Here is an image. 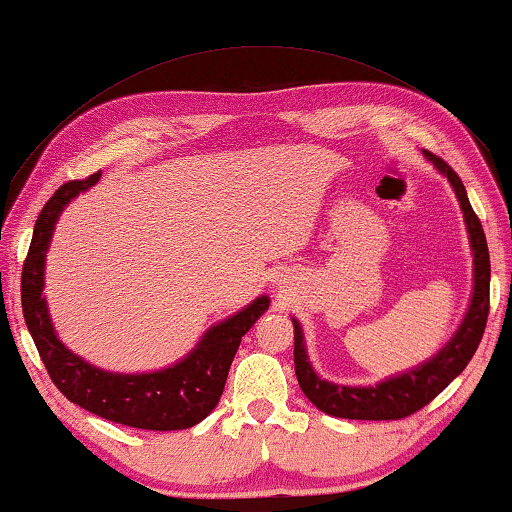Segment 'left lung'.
I'll use <instances>...</instances> for the list:
<instances>
[{"label":"left lung","mask_w":512,"mask_h":512,"mask_svg":"<svg viewBox=\"0 0 512 512\" xmlns=\"http://www.w3.org/2000/svg\"><path fill=\"white\" fill-rule=\"evenodd\" d=\"M424 158L433 162L443 176L452 183L458 203H461L463 219L470 235V246L474 255V291L470 307L463 318L461 327L447 341L436 357L420 363L418 368H411L397 377H388L375 386H343L332 381L320 379L311 368L305 336L296 318H293V363H296V377L302 393L309 397V402L327 415L345 420H400L420 411L433 397L443 393L452 381L461 375L467 363L479 348L485 323H488L490 311V255L488 241H485L479 216L474 214L467 192L456 176V171L449 167L438 155L424 151Z\"/></svg>","instance_id":"obj_1"}]
</instances>
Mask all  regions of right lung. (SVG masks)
<instances>
[{"mask_svg":"<svg viewBox=\"0 0 512 512\" xmlns=\"http://www.w3.org/2000/svg\"><path fill=\"white\" fill-rule=\"evenodd\" d=\"M99 178L101 171L85 180L65 183L42 207L22 268L24 320L51 381L69 402L126 427L149 431L189 429L205 420L219 404L241 336L255 325L271 300L268 296L257 298L235 316L212 325L185 359L164 370L121 375V372L101 370L83 361L79 354L69 352L54 332L47 302L42 296L45 257L63 207Z\"/></svg>","mask_w":512,"mask_h":512,"instance_id":"1","label":"right lung"}]
</instances>
